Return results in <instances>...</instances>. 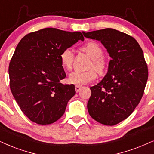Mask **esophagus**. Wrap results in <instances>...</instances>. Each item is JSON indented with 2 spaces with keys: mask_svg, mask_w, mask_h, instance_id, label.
I'll return each mask as SVG.
<instances>
[{
  "mask_svg": "<svg viewBox=\"0 0 154 154\" xmlns=\"http://www.w3.org/2000/svg\"><path fill=\"white\" fill-rule=\"evenodd\" d=\"M81 89V86H79V85H76L75 86V90L77 92H79Z\"/></svg>",
  "mask_w": 154,
  "mask_h": 154,
  "instance_id": "obj_1",
  "label": "esophagus"
}]
</instances>
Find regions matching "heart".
<instances>
[{"label":"heart","mask_w":154,"mask_h":154,"mask_svg":"<svg viewBox=\"0 0 154 154\" xmlns=\"http://www.w3.org/2000/svg\"><path fill=\"white\" fill-rule=\"evenodd\" d=\"M82 50L85 52L92 60L91 67H94L97 72L102 75L106 69V60L102 57L103 50L98 43L95 42H89L83 47ZM60 63L63 68L70 69L72 66L74 54L70 48H66L62 51L60 55ZM97 78V72L94 69L88 71H75L69 74L68 81L69 83L76 85H86L89 82Z\"/></svg>","instance_id":"obj_1"}]
</instances>
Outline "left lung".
<instances>
[{
  "instance_id": "left-lung-1",
  "label": "left lung",
  "mask_w": 154,
  "mask_h": 154,
  "mask_svg": "<svg viewBox=\"0 0 154 154\" xmlns=\"http://www.w3.org/2000/svg\"><path fill=\"white\" fill-rule=\"evenodd\" d=\"M83 34L102 42L112 58L106 75L90 87L88 112L101 124L115 125L130 116L144 92L148 67L143 50L133 37L115 29Z\"/></svg>"
}]
</instances>
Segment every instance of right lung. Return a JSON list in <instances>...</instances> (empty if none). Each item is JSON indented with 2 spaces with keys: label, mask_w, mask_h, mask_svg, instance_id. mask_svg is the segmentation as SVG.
Segmentation results:
<instances>
[{
  "label": "right lung",
  "mask_w": 154,
  "mask_h": 154,
  "mask_svg": "<svg viewBox=\"0 0 154 154\" xmlns=\"http://www.w3.org/2000/svg\"><path fill=\"white\" fill-rule=\"evenodd\" d=\"M80 32L44 28L23 37L9 64L10 87L25 116L35 123H54L63 115L75 94L74 85H63L66 74L61 65L62 51L78 40Z\"/></svg>",
  "instance_id": "1"
}]
</instances>
